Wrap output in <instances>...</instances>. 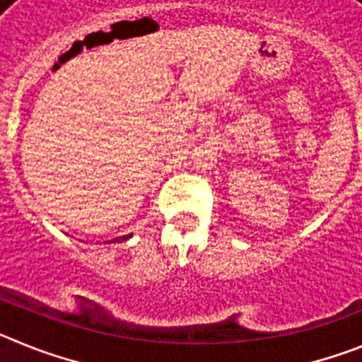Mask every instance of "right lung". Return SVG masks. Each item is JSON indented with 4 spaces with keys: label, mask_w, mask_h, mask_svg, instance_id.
Segmentation results:
<instances>
[{
    "label": "right lung",
    "mask_w": 362,
    "mask_h": 362,
    "mask_svg": "<svg viewBox=\"0 0 362 362\" xmlns=\"http://www.w3.org/2000/svg\"><path fill=\"white\" fill-rule=\"evenodd\" d=\"M130 235H124V238H119V239H114V241H124V239H129Z\"/></svg>",
    "instance_id": "1"
}]
</instances>
